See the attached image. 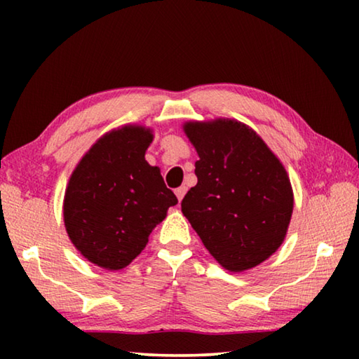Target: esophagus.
I'll return each mask as SVG.
<instances>
[{
	"label": "esophagus",
	"mask_w": 359,
	"mask_h": 359,
	"mask_svg": "<svg viewBox=\"0 0 359 359\" xmlns=\"http://www.w3.org/2000/svg\"><path fill=\"white\" fill-rule=\"evenodd\" d=\"M185 193H187V187H179L177 190H175V196H177V199H179V203L182 201V198L185 196Z\"/></svg>",
	"instance_id": "34e87169"
}]
</instances>
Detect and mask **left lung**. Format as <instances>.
Returning a JSON list of instances; mask_svg holds the SVG:
<instances>
[{
  "mask_svg": "<svg viewBox=\"0 0 359 359\" xmlns=\"http://www.w3.org/2000/svg\"><path fill=\"white\" fill-rule=\"evenodd\" d=\"M182 128L199 156L182 214L226 271L261 264L287 238L294 204L287 169L239 120H190Z\"/></svg>",
  "mask_w": 359,
  "mask_h": 359,
  "instance_id": "left-lung-1",
  "label": "left lung"
}]
</instances>
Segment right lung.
<instances>
[{
    "instance_id": "obj_1",
    "label": "right lung",
    "mask_w": 359,
    "mask_h": 359,
    "mask_svg": "<svg viewBox=\"0 0 359 359\" xmlns=\"http://www.w3.org/2000/svg\"><path fill=\"white\" fill-rule=\"evenodd\" d=\"M150 126L128 123L102 135L72 171L63 198L68 238L82 257L106 271L128 266L177 204L145 151Z\"/></svg>"
}]
</instances>
